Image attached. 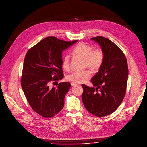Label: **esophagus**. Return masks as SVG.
I'll use <instances>...</instances> for the list:
<instances>
[{
    "instance_id": "1",
    "label": "esophagus",
    "mask_w": 147,
    "mask_h": 147,
    "mask_svg": "<svg viewBox=\"0 0 147 147\" xmlns=\"http://www.w3.org/2000/svg\"><path fill=\"white\" fill-rule=\"evenodd\" d=\"M71 86H76V85H78V84H76V83H71Z\"/></svg>"
}]
</instances>
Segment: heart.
<instances>
[{"instance_id":"1","label":"heart","mask_w":147,"mask_h":147,"mask_svg":"<svg viewBox=\"0 0 147 147\" xmlns=\"http://www.w3.org/2000/svg\"><path fill=\"white\" fill-rule=\"evenodd\" d=\"M73 53L85 59V66L92 70L98 69L103 65L105 54L100 49H93L92 47L84 42H80L73 49ZM63 69L68 71L70 69V58L68 55L63 56L62 62ZM91 76L89 70L84 71H74L67 76L68 80L73 83H83Z\"/></svg>"}]
</instances>
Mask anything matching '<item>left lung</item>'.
<instances>
[{
  "label": "left lung",
  "mask_w": 147,
  "mask_h": 147,
  "mask_svg": "<svg viewBox=\"0 0 147 147\" xmlns=\"http://www.w3.org/2000/svg\"><path fill=\"white\" fill-rule=\"evenodd\" d=\"M101 46L105 60L91 79L94 87L82 85L83 103L94 115L103 117L115 111L126 92L129 69L124 53L115 43L103 36L91 38Z\"/></svg>",
  "instance_id": "8db88e82"
}]
</instances>
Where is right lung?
I'll return each instance as SVG.
<instances>
[{
	"label": "right lung",
	"mask_w": 147,
	"mask_h": 147,
	"mask_svg": "<svg viewBox=\"0 0 147 147\" xmlns=\"http://www.w3.org/2000/svg\"><path fill=\"white\" fill-rule=\"evenodd\" d=\"M77 41L49 36L31 47L25 56L22 88L30 107L43 117L55 116L64 105L69 83H59L56 88H50L49 84L63 78L62 53Z\"/></svg>",
	"instance_id": "1"
}]
</instances>
